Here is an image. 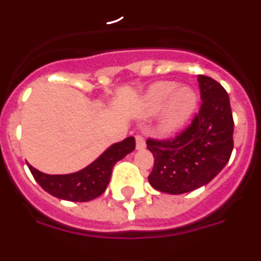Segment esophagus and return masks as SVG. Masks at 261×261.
<instances>
[{
    "mask_svg": "<svg viewBox=\"0 0 261 261\" xmlns=\"http://www.w3.org/2000/svg\"><path fill=\"white\" fill-rule=\"evenodd\" d=\"M146 146V142H145V137L142 135L136 136V147L137 149H144Z\"/></svg>",
    "mask_w": 261,
    "mask_h": 261,
    "instance_id": "esophagus-1",
    "label": "esophagus"
}]
</instances>
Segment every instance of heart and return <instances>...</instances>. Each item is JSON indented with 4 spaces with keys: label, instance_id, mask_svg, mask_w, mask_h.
<instances>
[{
    "label": "heart",
    "instance_id": "b5f03b06",
    "mask_svg": "<svg viewBox=\"0 0 261 261\" xmlns=\"http://www.w3.org/2000/svg\"><path fill=\"white\" fill-rule=\"evenodd\" d=\"M196 105L197 96L191 87H179L174 81H161L147 89L142 100V115L153 116L163 108L159 132L171 135L190 119Z\"/></svg>",
    "mask_w": 261,
    "mask_h": 261
}]
</instances>
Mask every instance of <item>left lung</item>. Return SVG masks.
<instances>
[{
  "label": "left lung",
  "mask_w": 261,
  "mask_h": 261,
  "mask_svg": "<svg viewBox=\"0 0 261 261\" xmlns=\"http://www.w3.org/2000/svg\"><path fill=\"white\" fill-rule=\"evenodd\" d=\"M201 106L191 124L174 138H147L154 155L149 183L171 195L208 184L229 162L234 147V120L229 94L213 78L197 77Z\"/></svg>",
  "instance_id": "left-lung-1"
}]
</instances>
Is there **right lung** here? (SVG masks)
<instances>
[{"label": "right lung", "instance_id": "1", "mask_svg": "<svg viewBox=\"0 0 261 261\" xmlns=\"http://www.w3.org/2000/svg\"><path fill=\"white\" fill-rule=\"evenodd\" d=\"M135 137L112 145L91 165L68 175H48L29 165L30 171L40 187L57 199L68 201H90L102 195L111 179L115 163L135 150Z\"/></svg>", "mask_w": 261, "mask_h": 261}]
</instances>
